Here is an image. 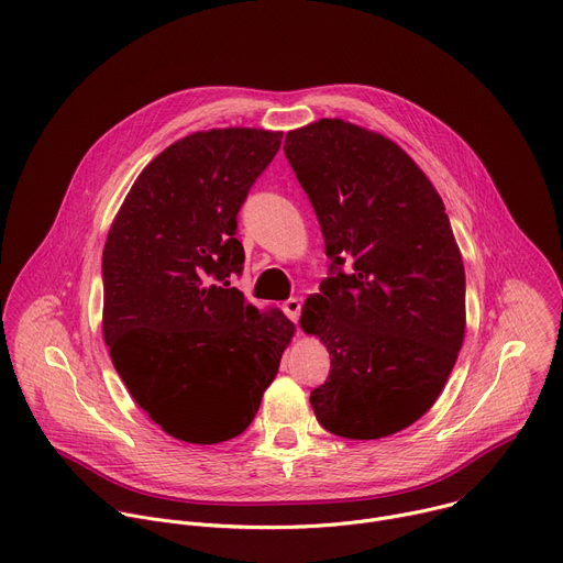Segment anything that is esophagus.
<instances>
[{
	"mask_svg": "<svg viewBox=\"0 0 563 563\" xmlns=\"http://www.w3.org/2000/svg\"><path fill=\"white\" fill-rule=\"evenodd\" d=\"M282 310H284V314L290 319V321H299V314H301V301L297 299V297H290V299H286L284 303H282Z\"/></svg>",
	"mask_w": 563,
	"mask_h": 563,
	"instance_id": "1",
	"label": "esophagus"
}]
</instances>
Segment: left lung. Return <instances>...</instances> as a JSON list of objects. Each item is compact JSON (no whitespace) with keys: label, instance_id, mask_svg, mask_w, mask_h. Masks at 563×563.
I'll return each instance as SVG.
<instances>
[{"label":"left lung","instance_id":"left-lung-1","mask_svg":"<svg viewBox=\"0 0 563 563\" xmlns=\"http://www.w3.org/2000/svg\"><path fill=\"white\" fill-rule=\"evenodd\" d=\"M286 159L317 214L328 277L301 310L330 375L317 421L346 439L415 423L439 397L466 330V275L451 219L390 140L342 120L286 135Z\"/></svg>","mask_w":563,"mask_h":563}]
</instances>
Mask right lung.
<instances>
[{
	"mask_svg": "<svg viewBox=\"0 0 563 563\" xmlns=\"http://www.w3.org/2000/svg\"><path fill=\"white\" fill-rule=\"evenodd\" d=\"M282 133L188 135L137 177L103 257V340L133 399L168 434L219 443L242 434L292 336L231 286L244 271L238 212Z\"/></svg>",
	"mask_w": 563,
	"mask_h": 563,
	"instance_id": "obj_1",
	"label": "right lung"
}]
</instances>
